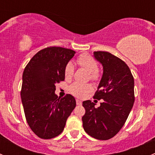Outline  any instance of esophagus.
<instances>
[{
    "label": "esophagus",
    "mask_w": 155,
    "mask_h": 155,
    "mask_svg": "<svg viewBox=\"0 0 155 155\" xmlns=\"http://www.w3.org/2000/svg\"><path fill=\"white\" fill-rule=\"evenodd\" d=\"M76 104H77V105H82V101H79V100H78V99H76Z\"/></svg>",
    "instance_id": "1"
}]
</instances>
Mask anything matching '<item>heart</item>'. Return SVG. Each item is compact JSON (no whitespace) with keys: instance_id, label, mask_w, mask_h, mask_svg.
Segmentation results:
<instances>
[{"instance_id":"obj_1","label":"heart","mask_w":155,"mask_h":155,"mask_svg":"<svg viewBox=\"0 0 155 155\" xmlns=\"http://www.w3.org/2000/svg\"><path fill=\"white\" fill-rule=\"evenodd\" d=\"M76 64L80 68L85 69L89 73V77L91 80L99 81L101 77V72L98 69V64L96 59L87 53L81 54L76 59ZM74 74V67L72 63H68L64 68V77L67 80L72 79ZM92 90L90 84H81L75 82L70 87V93L77 97H83L87 93Z\"/></svg>"}]
</instances>
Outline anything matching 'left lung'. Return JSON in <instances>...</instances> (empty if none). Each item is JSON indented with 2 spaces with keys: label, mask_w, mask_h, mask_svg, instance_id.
I'll return each instance as SVG.
<instances>
[{
  "label": "left lung",
  "mask_w": 155,
  "mask_h": 155,
  "mask_svg": "<svg viewBox=\"0 0 155 155\" xmlns=\"http://www.w3.org/2000/svg\"><path fill=\"white\" fill-rule=\"evenodd\" d=\"M102 64L104 74L94 98L104 100L100 107L91 101L82 102L85 109L82 124L91 137L107 140L115 137L124 126L134 104V79L124 61L108 51L94 52Z\"/></svg>",
  "instance_id": "obj_1"
}]
</instances>
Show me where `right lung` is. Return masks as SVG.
<instances>
[{
	"instance_id": "add662e5",
	"label": "right lung",
	"mask_w": 155,
	"mask_h": 155,
	"mask_svg": "<svg viewBox=\"0 0 155 155\" xmlns=\"http://www.w3.org/2000/svg\"><path fill=\"white\" fill-rule=\"evenodd\" d=\"M76 51L50 46L40 50L30 60L22 75L21 97L26 121L31 130L44 140L62 133L76 100L54 94L55 85L64 81V68Z\"/></svg>"
}]
</instances>
